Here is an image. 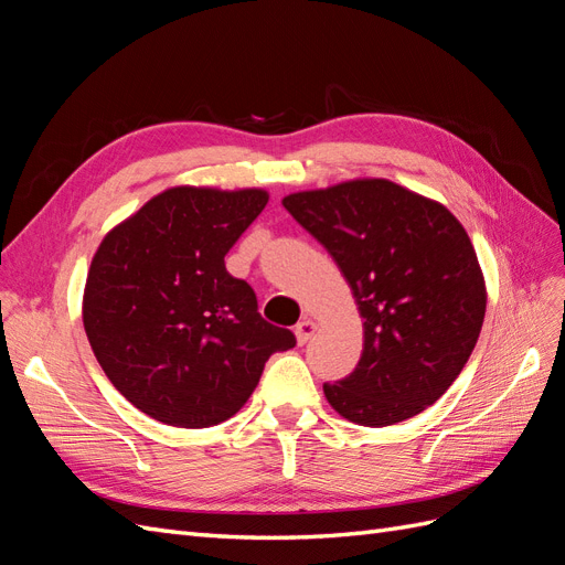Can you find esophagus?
<instances>
[{
	"mask_svg": "<svg viewBox=\"0 0 565 565\" xmlns=\"http://www.w3.org/2000/svg\"><path fill=\"white\" fill-rule=\"evenodd\" d=\"M316 330H318V324L311 320V318H303L301 322H297V328H295V334H297V341H299V347H303L306 341H309L313 334H316Z\"/></svg>",
	"mask_w": 565,
	"mask_h": 565,
	"instance_id": "34e87169",
	"label": "esophagus"
}]
</instances>
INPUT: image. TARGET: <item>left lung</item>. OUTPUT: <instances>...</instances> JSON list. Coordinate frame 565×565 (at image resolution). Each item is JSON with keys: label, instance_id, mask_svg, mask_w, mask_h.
<instances>
[{"label": "left lung", "instance_id": "8db88e82", "mask_svg": "<svg viewBox=\"0 0 565 565\" xmlns=\"http://www.w3.org/2000/svg\"><path fill=\"white\" fill-rule=\"evenodd\" d=\"M332 254L363 318V355L322 384L337 413L391 426L459 377L486 318V280L465 226L440 202L388 179H353L282 198Z\"/></svg>", "mask_w": 565, "mask_h": 565}]
</instances>
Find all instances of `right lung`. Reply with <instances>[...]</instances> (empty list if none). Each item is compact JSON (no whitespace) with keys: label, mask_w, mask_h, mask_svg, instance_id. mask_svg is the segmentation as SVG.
<instances>
[{"label":"right lung","mask_w":565,"mask_h":565,"mask_svg":"<svg viewBox=\"0 0 565 565\" xmlns=\"http://www.w3.org/2000/svg\"><path fill=\"white\" fill-rule=\"evenodd\" d=\"M266 202L262 188H167L100 241L84 332L113 386L148 417L179 429L226 422L268 358L297 344L224 262Z\"/></svg>","instance_id":"obj_1"}]
</instances>
